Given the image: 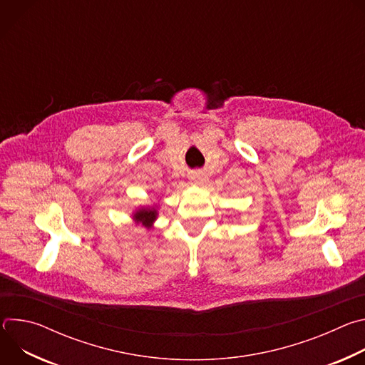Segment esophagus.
I'll use <instances>...</instances> for the list:
<instances>
[{
    "instance_id": "obj_1",
    "label": "esophagus",
    "mask_w": 365,
    "mask_h": 365,
    "mask_svg": "<svg viewBox=\"0 0 365 365\" xmlns=\"http://www.w3.org/2000/svg\"><path fill=\"white\" fill-rule=\"evenodd\" d=\"M190 179H193V180H196V182H202V180H203V173H200V172H193V173L190 175Z\"/></svg>"
}]
</instances>
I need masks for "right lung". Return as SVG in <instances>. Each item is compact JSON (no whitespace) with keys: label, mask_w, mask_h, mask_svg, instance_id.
<instances>
[{"label":"right lung","mask_w":365,"mask_h":365,"mask_svg":"<svg viewBox=\"0 0 365 365\" xmlns=\"http://www.w3.org/2000/svg\"><path fill=\"white\" fill-rule=\"evenodd\" d=\"M134 218L140 222H143L144 225H150L154 220H155V211H150V210H141L140 212H137L134 215Z\"/></svg>","instance_id":"1"}]
</instances>
